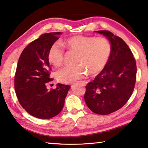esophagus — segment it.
Returning a JSON list of instances; mask_svg holds the SVG:
<instances>
[{"instance_id":"esophagus-1","label":"esophagus","mask_w":148,"mask_h":148,"mask_svg":"<svg viewBox=\"0 0 148 148\" xmlns=\"http://www.w3.org/2000/svg\"><path fill=\"white\" fill-rule=\"evenodd\" d=\"M82 84H83L84 86L86 85V82H82Z\"/></svg>"}]
</instances>
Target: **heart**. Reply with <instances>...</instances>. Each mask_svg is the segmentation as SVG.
Instances as JSON below:
<instances>
[{
    "label": "heart",
    "instance_id": "b5f03b06",
    "mask_svg": "<svg viewBox=\"0 0 148 148\" xmlns=\"http://www.w3.org/2000/svg\"><path fill=\"white\" fill-rule=\"evenodd\" d=\"M70 50L78 51L75 62L77 64L67 66L58 71L57 78L60 82L71 84L84 78L88 70L91 74L100 72L106 66L111 53V45L105 37L75 36L64 41ZM64 50L60 43H54L48 52V59L56 67L61 66Z\"/></svg>",
    "mask_w": 148,
    "mask_h": 148
}]
</instances>
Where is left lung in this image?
<instances>
[{
    "label": "left lung",
    "instance_id": "left-lung-1",
    "mask_svg": "<svg viewBox=\"0 0 148 148\" xmlns=\"http://www.w3.org/2000/svg\"><path fill=\"white\" fill-rule=\"evenodd\" d=\"M103 35L111 45L106 66L93 81L86 86V103L98 114H111L123 107L132 95L136 78V63L125 41L107 30L95 31Z\"/></svg>",
    "mask_w": 148,
    "mask_h": 148
}]
</instances>
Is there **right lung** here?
<instances>
[{
  "label": "right lung",
  "instance_id": "add662e5",
  "mask_svg": "<svg viewBox=\"0 0 148 148\" xmlns=\"http://www.w3.org/2000/svg\"><path fill=\"white\" fill-rule=\"evenodd\" d=\"M61 32L44 34L23 49L18 60L14 78L16 95L22 107L36 118L48 119L62 111L70 86L58 83L49 91L47 83L52 80L48 59L51 46Z\"/></svg>",
  "mask_w": 148,
  "mask_h": 148
}]
</instances>
